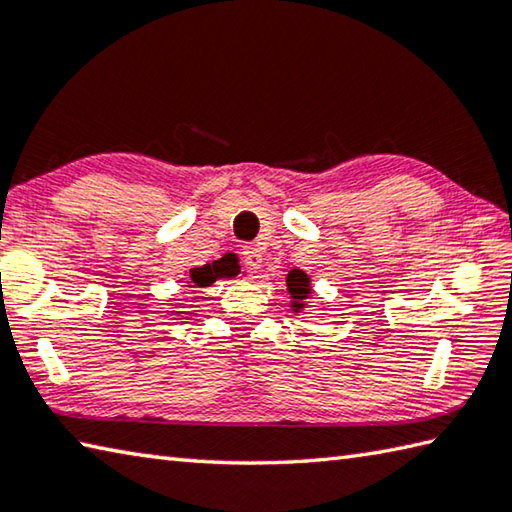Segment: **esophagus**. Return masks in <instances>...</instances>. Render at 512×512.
Segmentation results:
<instances>
[{"label":"esophagus","instance_id":"34e87169","mask_svg":"<svg viewBox=\"0 0 512 512\" xmlns=\"http://www.w3.org/2000/svg\"><path fill=\"white\" fill-rule=\"evenodd\" d=\"M241 257H244V264L248 268H259V266H262V262H264L262 248H257L253 244H248V246L241 248Z\"/></svg>","mask_w":512,"mask_h":512}]
</instances>
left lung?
Segmentation results:
<instances>
[{
	"label": "left lung",
	"instance_id": "8db88e82",
	"mask_svg": "<svg viewBox=\"0 0 512 512\" xmlns=\"http://www.w3.org/2000/svg\"><path fill=\"white\" fill-rule=\"evenodd\" d=\"M286 286H288V293H291V297H293V309L295 311L304 309V300L311 293L309 275L302 273V271H297V268H293V271L288 273V277H286Z\"/></svg>",
	"mask_w": 512,
	"mask_h": 512
}]
</instances>
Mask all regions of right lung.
Returning a JSON list of instances; mask_svg holds the SVG:
<instances>
[{"label": "right lung", "mask_w": 512, "mask_h": 512, "mask_svg": "<svg viewBox=\"0 0 512 512\" xmlns=\"http://www.w3.org/2000/svg\"><path fill=\"white\" fill-rule=\"evenodd\" d=\"M226 275H228V266L226 264L221 266L219 262H215V264H206V266L192 268L190 280H192V286L203 288V286H210L212 282H217L219 277H226Z\"/></svg>", "instance_id": "add662e5"}]
</instances>
